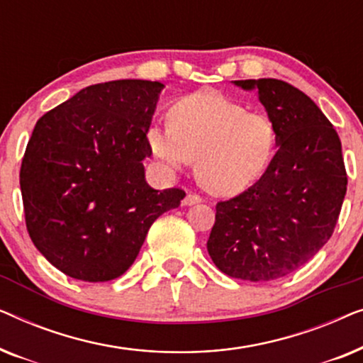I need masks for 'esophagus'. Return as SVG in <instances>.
I'll use <instances>...</instances> for the list:
<instances>
[{"label": "esophagus", "mask_w": 363, "mask_h": 363, "mask_svg": "<svg viewBox=\"0 0 363 363\" xmlns=\"http://www.w3.org/2000/svg\"><path fill=\"white\" fill-rule=\"evenodd\" d=\"M198 203H201V196L196 195V193H188V195L185 196V200H183V205L185 206L198 205Z\"/></svg>", "instance_id": "34e87169"}]
</instances>
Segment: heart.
Returning <instances> with one entry per match:
<instances>
[{"instance_id": "heart-1", "label": "heart", "mask_w": 363, "mask_h": 363, "mask_svg": "<svg viewBox=\"0 0 363 363\" xmlns=\"http://www.w3.org/2000/svg\"><path fill=\"white\" fill-rule=\"evenodd\" d=\"M168 127L152 125L147 142L172 170L195 160L196 177L208 191L236 195L259 180L276 153L274 123L262 113L215 91L178 99L167 112Z\"/></svg>"}]
</instances>
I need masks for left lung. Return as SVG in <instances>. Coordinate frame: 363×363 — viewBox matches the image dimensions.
<instances>
[{"instance_id":"obj_1","label":"left lung","mask_w":363,"mask_h":363,"mask_svg":"<svg viewBox=\"0 0 363 363\" xmlns=\"http://www.w3.org/2000/svg\"><path fill=\"white\" fill-rule=\"evenodd\" d=\"M235 84L257 89L279 150L259 182L218 203L206 247L230 277L272 281L299 269L330 240L347 191L342 143L314 101L291 84Z\"/></svg>"}]
</instances>
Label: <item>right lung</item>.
Instances as JSON below:
<instances>
[{
  "label": "right lung",
  "mask_w": 363,
  "mask_h": 363,
  "mask_svg": "<svg viewBox=\"0 0 363 363\" xmlns=\"http://www.w3.org/2000/svg\"><path fill=\"white\" fill-rule=\"evenodd\" d=\"M162 89L140 79L96 84L36 122L19 172L24 218L34 246L66 276H122L152 223L185 198L145 182L147 130Z\"/></svg>",
  "instance_id": "right-lung-1"
}]
</instances>
